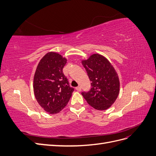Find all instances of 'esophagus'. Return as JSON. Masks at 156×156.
I'll use <instances>...</instances> for the list:
<instances>
[{"label": "esophagus", "mask_w": 156, "mask_h": 156, "mask_svg": "<svg viewBox=\"0 0 156 156\" xmlns=\"http://www.w3.org/2000/svg\"><path fill=\"white\" fill-rule=\"evenodd\" d=\"M75 90H76L78 91V92H80L81 90V87H77L75 88Z\"/></svg>", "instance_id": "1"}]
</instances>
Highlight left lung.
<instances>
[{
	"label": "left lung",
	"mask_w": 156,
	"mask_h": 156,
	"mask_svg": "<svg viewBox=\"0 0 156 156\" xmlns=\"http://www.w3.org/2000/svg\"><path fill=\"white\" fill-rule=\"evenodd\" d=\"M90 80L92 88L81 94L88 104L96 110H106L119 96V77L115 68L107 58L94 53L86 60H81Z\"/></svg>",
	"instance_id": "left-lung-1"
}]
</instances>
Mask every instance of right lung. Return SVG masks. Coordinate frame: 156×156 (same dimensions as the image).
Listing matches in <instances>:
<instances>
[{"label":"right lung","instance_id":"add662e5","mask_svg":"<svg viewBox=\"0 0 156 156\" xmlns=\"http://www.w3.org/2000/svg\"><path fill=\"white\" fill-rule=\"evenodd\" d=\"M67 58L54 51L45 54L37 66L33 81L36 101L49 114H57L66 106L72 95L62 69Z\"/></svg>","mask_w":156,"mask_h":156}]
</instances>
